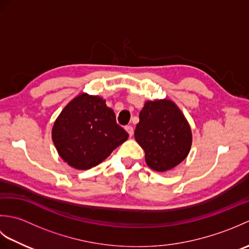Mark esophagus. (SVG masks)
I'll list each match as a JSON object with an SVG mask.
<instances>
[{
	"instance_id": "obj_1",
	"label": "esophagus",
	"mask_w": 249,
	"mask_h": 249,
	"mask_svg": "<svg viewBox=\"0 0 249 249\" xmlns=\"http://www.w3.org/2000/svg\"><path fill=\"white\" fill-rule=\"evenodd\" d=\"M125 130L127 131L128 135H129L130 137L134 135V128H133V126H131V125H127V126H125Z\"/></svg>"
}]
</instances>
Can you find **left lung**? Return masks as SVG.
Segmentation results:
<instances>
[{"label":"left lung","instance_id":"1","mask_svg":"<svg viewBox=\"0 0 249 249\" xmlns=\"http://www.w3.org/2000/svg\"><path fill=\"white\" fill-rule=\"evenodd\" d=\"M135 139L145 153L146 165L158 172L178 166L192 146V130L177 105L161 99L146 102L140 111Z\"/></svg>","mask_w":249,"mask_h":249}]
</instances>
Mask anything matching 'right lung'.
<instances>
[{
    "label": "right lung",
    "mask_w": 249,
    "mask_h": 249,
    "mask_svg": "<svg viewBox=\"0 0 249 249\" xmlns=\"http://www.w3.org/2000/svg\"><path fill=\"white\" fill-rule=\"evenodd\" d=\"M127 138L105 100L88 94L73 98L52 128V140L60 156L79 170L97 166Z\"/></svg>",
    "instance_id": "obj_1"
}]
</instances>
